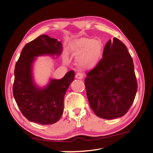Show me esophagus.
<instances>
[{
	"instance_id": "34e87169",
	"label": "esophagus",
	"mask_w": 153,
	"mask_h": 153,
	"mask_svg": "<svg viewBox=\"0 0 153 153\" xmlns=\"http://www.w3.org/2000/svg\"><path fill=\"white\" fill-rule=\"evenodd\" d=\"M75 77L76 79H82V78H84V75H83V73H82L80 72H78L76 74Z\"/></svg>"
}]
</instances>
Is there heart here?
<instances>
[{"label": "heart", "instance_id": "heart-1", "mask_svg": "<svg viewBox=\"0 0 153 153\" xmlns=\"http://www.w3.org/2000/svg\"><path fill=\"white\" fill-rule=\"evenodd\" d=\"M71 50L78 55L76 61L78 65L84 68L96 66L102 57L104 46L100 40L89 38H80L72 43Z\"/></svg>", "mask_w": 153, "mask_h": 153}]
</instances>
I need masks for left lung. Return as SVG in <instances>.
Masks as SVG:
<instances>
[{
    "label": "left lung",
    "instance_id": "obj_1",
    "mask_svg": "<svg viewBox=\"0 0 153 153\" xmlns=\"http://www.w3.org/2000/svg\"><path fill=\"white\" fill-rule=\"evenodd\" d=\"M92 110L101 118L112 119L126 114L135 98L137 82L130 54L114 38L106 44L103 58L85 79Z\"/></svg>",
    "mask_w": 153,
    "mask_h": 153
}]
</instances>
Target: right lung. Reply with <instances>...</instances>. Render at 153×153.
Masks as SVG:
<instances>
[{
    "label": "right lung",
    "instance_id": "add662e5",
    "mask_svg": "<svg viewBox=\"0 0 153 153\" xmlns=\"http://www.w3.org/2000/svg\"><path fill=\"white\" fill-rule=\"evenodd\" d=\"M62 52L61 41L45 34L25 45L22 50L15 66L13 93L21 112L30 121L52 124L62 116L64 96L74 80L75 72L69 71L61 79L50 78L44 87L36 84L33 75L37 57H58Z\"/></svg>",
    "mask_w": 153,
    "mask_h": 153
}]
</instances>
